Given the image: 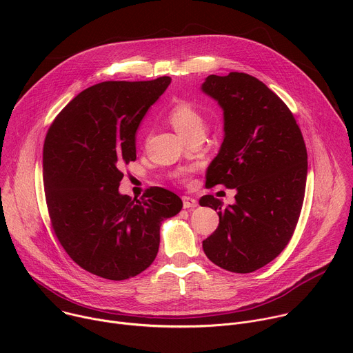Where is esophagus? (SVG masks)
Wrapping results in <instances>:
<instances>
[{"instance_id":"esophagus-1","label":"esophagus","mask_w":353,"mask_h":353,"mask_svg":"<svg viewBox=\"0 0 353 353\" xmlns=\"http://www.w3.org/2000/svg\"><path fill=\"white\" fill-rule=\"evenodd\" d=\"M181 199H183V207H184L185 210H188V208H195V207L198 205V201H196L195 198L190 196V195H184Z\"/></svg>"}]
</instances>
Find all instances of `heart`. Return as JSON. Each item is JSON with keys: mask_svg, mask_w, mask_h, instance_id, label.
Masks as SVG:
<instances>
[{"mask_svg": "<svg viewBox=\"0 0 353 353\" xmlns=\"http://www.w3.org/2000/svg\"><path fill=\"white\" fill-rule=\"evenodd\" d=\"M168 119L170 124L174 127V130L187 139L195 135H204L207 128L204 114L201 113V110L196 106H194L190 102H184V100L172 106ZM187 172L183 173V176Z\"/></svg>", "mask_w": 353, "mask_h": 353, "instance_id": "b5f03b06", "label": "heart"}]
</instances>
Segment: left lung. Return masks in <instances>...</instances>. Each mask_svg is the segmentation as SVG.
I'll return each instance as SVG.
<instances>
[{
    "label": "left lung",
    "instance_id": "obj_1",
    "mask_svg": "<svg viewBox=\"0 0 353 353\" xmlns=\"http://www.w3.org/2000/svg\"><path fill=\"white\" fill-rule=\"evenodd\" d=\"M201 90L222 108L225 131L207 184L236 190L226 208L214 195L199 199L219 211L203 248L218 267L248 274L276 259L294 232L306 190L305 139L288 106L254 77L210 75Z\"/></svg>",
    "mask_w": 353,
    "mask_h": 353
}]
</instances>
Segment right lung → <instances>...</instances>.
Listing matches in <instances>:
<instances>
[{
	"label": "right lung",
	"mask_w": 353,
	"mask_h": 353,
	"mask_svg": "<svg viewBox=\"0 0 353 353\" xmlns=\"http://www.w3.org/2000/svg\"><path fill=\"white\" fill-rule=\"evenodd\" d=\"M172 78L93 85L60 112L43 146L46 203L67 254L85 271L123 281L154 263L161 225L181 199L162 187L141 199L119 191L121 166L137 159V130Z\"/></svg>",
	"instance_id": "right-lung-1"
}]
</instances>
